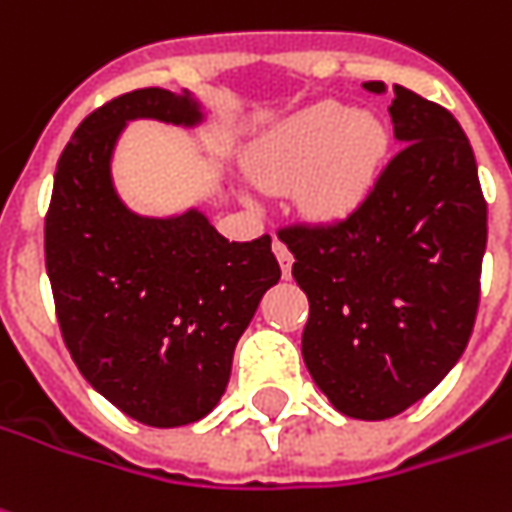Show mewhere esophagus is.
Listing matches in <instances>:
<instances>
[{"label":"esophagus","instance_id":"34e87169","mask_svg":"<svg viewBox=\"0 0 512 512\" xmlns=\"http://www.w3.org/2000/svg\"><path fill=\"white\" fill-rule=\"evenodd\" d=\"M271 249H274V255H277V263H280V269H283V277L288 280V277H291V263H294V257L285 249L283 241H274L271 243Z\"/></svg>","mask_w":512,"mask_h":512}]
</instances>
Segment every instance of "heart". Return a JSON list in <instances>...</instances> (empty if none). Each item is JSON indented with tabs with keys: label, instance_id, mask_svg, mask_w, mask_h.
<instances>
[{
	"label": "heart",
	"instance_id": "obj_1",
	"mask_svg": "<svg viewBox=\"0 0 512 512\" xmlns=\"http://www.w3.org/2000/svg\"><path fill=\"white\" fill-rule=\"evenodd\" d=\"M387 151L389 131L378 114L325 100L260 134L246 154V173L263 190L297 184L305 215L342 221L373 196Z\"/></svg>",
	"mask_w": 512,
	"mask_h": 512
}]
</instances>
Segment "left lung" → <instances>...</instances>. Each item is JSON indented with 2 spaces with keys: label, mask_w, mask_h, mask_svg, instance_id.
Listing matches in <instances>:
<instances>
[{
  "label": "left lung",
  "mask_w": 512,
  "mask_h": 512,
  "mask_svg": "<svg viewBox=\"0 0 512 512\" xmlns=\"http://www.w3.org/2000/svg\"><path fill=\"white\" fill-rule=\"evenodd\" d=\"M401 151L373 196L328 227L280 229L308 294L302 358L314 384L356 420L401 415L460 361L479 305L488 207L454 114L384 81Z\"/></svg>",
  "instance_id": "8db88e82"
}]
</instances>
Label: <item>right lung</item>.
<instances>
[{
	"label": "right lung",
	"mask_w": 512,
	"mask_h": 512,
	"mask_svg": "<svg viewBox=\"0 0 512 512\" xmlns=\"http://www.w3.org/2000/svg\"><path fill=\"white\" fill-rule=\"evenodd\" d=\"M134 120L196 128L207 109L187 89L151 86L92 111L58 159L44 252L83 378L128 417L173 429L218 406L280 263L269 235L227 241L198 207L165 218L131 210L111 165Z\"/></svg>",
	"instance_id": "right-lung-1"
}]
</instances>
